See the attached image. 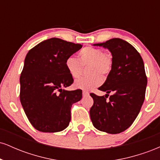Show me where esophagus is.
<instances>
[{"label":"esophagus","instance_id":"obj_1","mask_svg":"<svg viewBox=\"0 0 160 160\" xmlns=\"http://www.w3.org/2000/svg\"><path fill=\"white\" fill-rule=\"evenodd\" d=\"M89 95V93L88 92H86V91H83L82 92V96H88V95Z\"/></svg>","mask_w":160,"mask_h":160}]
</instances>
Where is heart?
<instances>
[{
  "mask_svg": "<svg viewBox=\"0 0 160 160\" xmlns=\"http://www.w3.org/2000/svg\"><path fill=\"white\" fill-rule=\"evenodd\" d=\"M86 71L89 74L77 79L74 86L82 90H91L102 83V78H106L113 68V58L110 53L99 48L86 47L78 53V59L73 56L66 58L65 65L70 76L76 78L81 73L82 66L87 65Z\"/></svg>",
  "mask_w": 160,
  "mask_h": 160,
  "instance_id": "heart-1",
  "label": "heart"
}]
</instances>
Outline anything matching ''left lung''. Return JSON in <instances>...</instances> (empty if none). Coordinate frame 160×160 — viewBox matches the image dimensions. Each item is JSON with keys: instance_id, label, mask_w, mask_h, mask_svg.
Masks as SVG:
<instances>
[{"instance_id": "1", "label": "left lung", "mask_w": 160, "mask_h": 160, "mask_svg": "<svg viewBox=\"0 0 160 160\" xmlns=\"http://www.w3.org/2000/svg\"><path fill=\"white\" fill-rule=\"evenodd\" d=\"M108 49L113 58V68L105 82L98 88L105 96L90 95L94 103L89 111L95 128L109 134H118L129 127L144 103L147 79L144 65L133 46L120 38L95 43ZM112 93L107 100L109 93Z\"/></svg>"}]
</instances>
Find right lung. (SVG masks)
<instances>
[{"label": "right lung", "instance_id": "right-lung-1", "mask_svg": "<svg viewBox=\"0 0 160 160\" xmlns=\"http://www.w3.org/2000/svg\"><path fill=\"white\" fill-rule=\"evenodd\" d=\"M82 47L52 38L27 53L20 76V102L28 120L38 131L57 132L68 126L71 106L82 98V90L64 89L74 82L65 62Z\"/></svg>", "mask_w": 160, "mask_h": 160}]
</instances>
